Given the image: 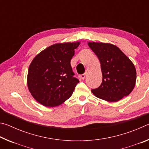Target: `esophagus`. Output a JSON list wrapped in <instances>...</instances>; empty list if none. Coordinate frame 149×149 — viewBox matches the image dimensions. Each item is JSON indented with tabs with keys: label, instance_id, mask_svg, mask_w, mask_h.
<instances>
[{
	"label": "esophagus",
	"instance_id": "34e87169",
	"mask_svg": "<svg viewBox=\"0 0 149 149\" xmlns=\"http://www.w3.org/2000/svg\"><path fill=\"white\" fill-rule=\"evenodd\" d=\"M85 75H86V74H81V75H79V77L80 78V79H81L84 80L85 79Z\"/></svg>",
	"mask_w": 149,
	"mask_h": 149
}]
</instances>
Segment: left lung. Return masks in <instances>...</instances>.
I'll list each match as a JSON object with an SVG mask.
<instances>
[{"instance_id": "left-lung-1", "label": "left lung", "mask_w": 149, "mask_h": 149, "mask_svg": "<svg viewBox=\"0 0 149 149\" xmlns=\"http://www.w3.org/2000/svg\"><path fill=\"white\" fill-rule=\"evenodd\" d=\"M88 45L100 62L101 85L91 91L108 102H117L132 91L136 81L134 64L118 47L109 43L89 42Z\"/></svg>"}]
</instances>
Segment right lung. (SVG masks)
I'll return each instance as SVG.
<instances>
[{
    "mask_svg": "<svg viewBox=\"0 0 149 149\" xmlns=\"http://www.w3.org/2000/svg\"><path fill=\"white\" fill-rule=\"evenodd\" d=\"M79 42L49 47L32 60L27 86L34 99L45 107L61 104L71 97L79 81L74 77L70 61Z\"/></svg>",
    "mask_w": 149,
    "mask_h": 149,
    "instance_id": "1",
    "label": "right lung"
}]
</instances>
